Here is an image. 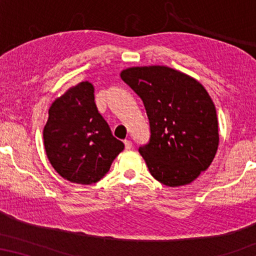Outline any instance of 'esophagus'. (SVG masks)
I'll return each mask as SVG.
<instances>
[{
	"label": "esophagus",
	"mask_w": 256,
	"mask_h": 256,
	"mask_svg": "<svg viewBox=\"0 0 256 256\" xmlns=\"http://www.w3.org/2000/svg\"><path fill=\"white\" fill-rule=\"evenodd\" d=\"M124 148L127 150H130L132 148V143L129 140H124Z\"/></svg>",
	"instance_id": "34e87169"
}]
</instances>
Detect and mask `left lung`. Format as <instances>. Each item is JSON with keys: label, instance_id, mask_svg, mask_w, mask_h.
<instances>
[{"label": "left lung", "instance_id": "8db88e82", "mask_svg": "<svg viewBox=\"0 0 256 256\" xmlns=\"http://www.w3.org/2000/svg\"><path fill=\"white\" fill-rule=\"evenodd\" d=\"M121 79L141 98L150 124L138 152L152 176L166 186L194 182L219 146L216 106L198 80L168 66L128 68Z\"/></svg>", "mask_w": 256, "mask_h": 256}]
</instances>
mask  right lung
I'll return each instance as SVG.
<instances>
[{
	"mask_svg": "<svg viewBox=\"0 0 256 256\" xmlns=\"http://www.w3.org/2000/svg\"><path fill=\"white\" fill-rule=\"evenodd\" d=\"M43 138L54 169L82 185L99 182L124 149L98 110L90 82H79L52 102Z\"/></svg>",
	"mask_w": 256,
	"mask_h": 256,
	"instance_id": "add662e5",
	"label": "right lung"
}]
</instances>
